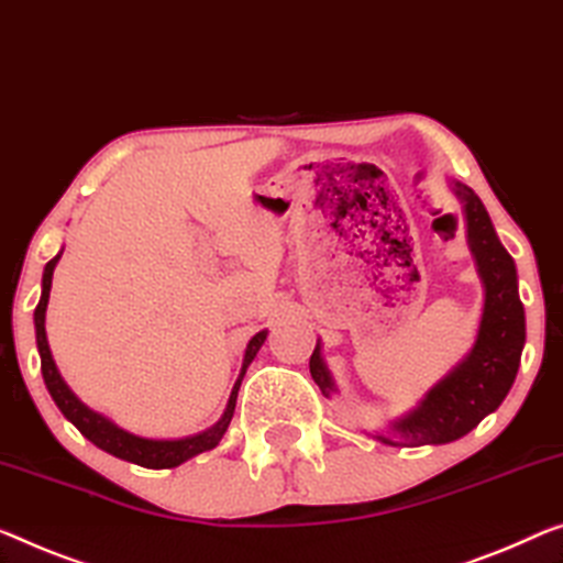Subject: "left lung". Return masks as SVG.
Instances as JSON below:
<instances>
[{"instance_id":"1","label":"left lung","mask_w":563,"mask_h":563,"mask_svg":"<svg viewBox=\"0 0 563 563\" xmlns=\"http://www.w3.org/2000/svg\"><path fill=\"white\" fill-rule=\"evenodd\" d=\"M453 191L463 203L468 246L486 291L481 327L473 350L435 387H430L418 408L395 420L390 432H377L375 438L385 445H443L468 435L506 400L521 365L526 317L518 299L516 264L498 241L486 206L473 188L455 180ZM309 372L322 395L330 397L334 383L319 342L309 357Z\"/></svg>"}]
</instances>
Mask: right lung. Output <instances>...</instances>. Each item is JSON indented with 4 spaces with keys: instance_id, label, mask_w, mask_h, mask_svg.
I'll list each match as a JSON object with an SVG mask.
<instances>
[{
    "instance_id": "add662e5",
    "label": "right lung",
    "mask_w": 563,
    "mask_h": 563,
    "mask_svg": "<svg viewBox=\"0 0 563 563\" xmlns=\"http://www.w3.org/2000/svg\"><path fill=\"white\" fill-rule=\"evenodd\" d=\"M59 256H63V252H59L55 258H49L47 266H45V274H42V297H40L37 309H34V330H37V350H40V360H42V377H45L47 390L52 395V400H55V405L59 408V412H63L65 418L70 420L73 426L90 440V443L98 445L100 451L115 455V457H120V461L143 465V468H153V471L176 468V465L186 463L188 457H194L198 453H206V451H211V448L219 445V440L223 438V432H227L229 422L233 418V408H236L241 379H244L246 367L252 365L256 352L262 350V344L266 340V330L254 334L252 340H249L246 352H244V365H241V375H239L236 385H233V390L229 395L227 410H223L221 420L216 422L213 428L198 432V435H191V438H180V440L137 438V435H133V432L118 428L115 422L106 418V415L95 412V410L88 408V405H82L80 400H77L75 393L65 385L63 375L57 372L55 360H52V352H49V344H47V332H45V311H47V301H49L52 272H55Z\"/></svg>"
}]
</instances>
